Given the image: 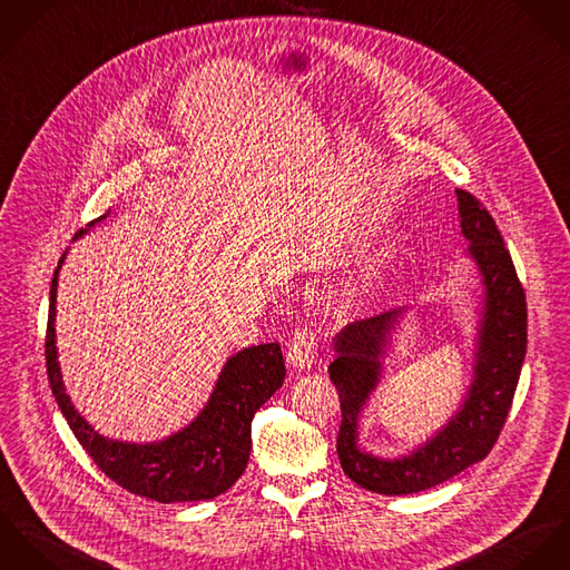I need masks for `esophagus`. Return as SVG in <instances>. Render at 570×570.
<instances>
[{
  "mask_svg": "<svg viewBox=\"0 0 570 570\" xmlns=\"http://www.w3.org/2000/svg\"><path fill=\"white\" fill-rule=\"evenodd\" d=\"M286 361L293 370H311L316 361V338L315 332L308 327L297 330V334L293 336L291 345H288V354Z\"/></svg>",
  "mask_w": 570,
  "mask_h": 570,
  "instance_id": "obj_1",
  "label": "esophagus"
}]
</instances>
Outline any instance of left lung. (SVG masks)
I'll return each mask as SVG.
<instances>
[{
    "mask_svg": "<svg viewBox=\"0 0 570 570\" xmlns=\"http://www.w3.org/2000/svg\"><path fill=\"white\" fill-rule=\"evenodd\" d=\"M459 225L470 243L465 254L476 264L483 304L474 336L472 380L442 429L411 452L384 459L358 445V420L382 380L404 308L347 323L336 336L330 380L341 400L336 452L343 472L361 488L402 497L435 488L488 456L499 440L527 354V299L511 255L490 212L470 191L456 190Z\"/></svg>",
    "mask_w": 570,
    "mask_h": 570,
    "instance_id": "8db88e82",
    "label": "left lung"
}]
</instances>
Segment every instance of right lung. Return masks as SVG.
I'll use <instances>...</instances> for the list:
<instances>
[{"mask_svg": "<svg viewBox=\"0 0 570 570\" xmlns=\"http://www.w3.org/2000/svg\"><path fill=\"white\" fill-rule=\"evenodd\" d=\"M107 216L89 223V227ZM87 229H80L73 240L87 234ZM65 255L67 252L59 259L50 286L46 361L52 393L76 440L94 463L130 494L168 505L207 501L227 492L247 468L255 411L284 384L286 367L279 345L264 343L229 356L203 411L170 438L146 443L109 440L73 409L65 393L55 327L57 286Z\"/></svg>", "mask_w": 570, "mask_h": 570, "instance_id": "1", "label": "right lung"}]
</instances>
